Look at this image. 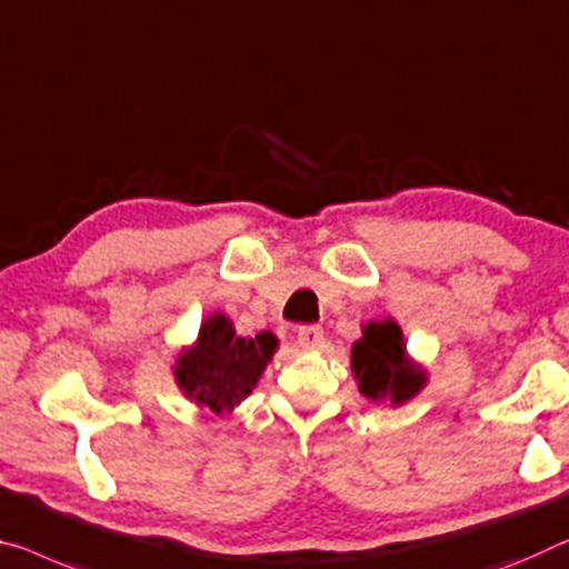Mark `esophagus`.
I'll return each mask as SVG.
<instances>
[{
  "mask_svg": "<svg viewBox=\"0 0 569 569\" xmlns=\"http://www.w3.org/2000/svg\"><path fill=\"white\" fill-rule=\"evenodd\" d=\"M297 343L305 351H315V348L322 346V328L320 326H302L297 330Z\"/></svg>",
  "mask_w": 569,
  "mask_h": 569,
  "instance_id": "34e87169",
  "label": "esophagus"
}]
</instances>
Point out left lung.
Listing matches in <instances>:
<instances>
[{
	"label": "left lung",
	"mask_w": 569,
	"mask_h": 569,
	"mask_svg": "<svg viewBox=\"0 0 569 569\" xmlns=\"http://www.w3.org/2000/svg\"><path fill=\"white\" fill-rule=\"evenodd\" d=\"M363 336L351 348V369L358 391L369 401H391L395 407L415 399L427 383V371L407 353L405 336L395 318L361 326Z\"/></svg>",
	"instance_id": "1"
}]
</instances>
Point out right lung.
<instances>
[{
	"label": "right lung",
	"mask_w": 569,
	"mask_h": 569,
	"mask_svg": "<svg viewBox=\"0 0 569 569\" xmlns=\"http://www.w3.org/2000/svg\"><path fill=\"white\" fill-rule=\"evenodd\" d=\"M277 346L279 340L269 330L257 338L236 336L233 322L223 312H213L200 322L193 343L174 358V383L200 409L229 415L257 387Z\"/></svg>",
	"instance_id": "1"
}]
</instances>
